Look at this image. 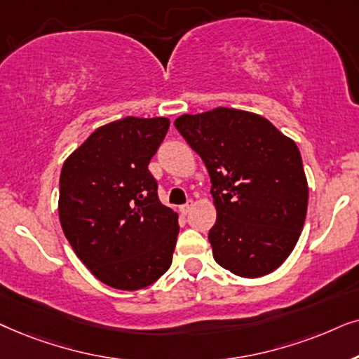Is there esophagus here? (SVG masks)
I'll return each instance as SVG.
<instances>
[{"label":"esophagus","instance_id":"34e87169","mask_svg":"<svg viewBox=\"0 0 359 359\" xmlns=\"http://www.w3.org/2000/svg\"><path fill=\"white\" fill-rule=\"evenodd\" d=\"M190 208H192V202H187L185 205H182V207H179V212L182 215H187L190 212Z\"/></svg>","mask_w":359,"mask_h":359}]
</instances>
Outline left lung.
I'll return each mask as SVG.
<instances>
[{
  "label": "left lung",
  "mask_w": 359,
  "mask_h": 359,
  "mask_svg": "<svg viewBox=\"0 0 359 359\" xmlns=\"http://www.w3.org/2000/svg\"><path fill=\"white\" fill-rule=\"evenodd\" d=\"M174 124L207 165L217 207L208 233L215 261L241 277L276 271L307 215L297 144L266 118L235 108L182 114Z\"/></svg>",
  "instance_id": "left-lung-1"
}]
</instances>
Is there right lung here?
Returning a JSON list of instances; mask_svg holds the SVG:
<instances>
[{
  "instance_id": "obj_1",
  "label": "right lung",
  "mask_w": 359,
  "mask_h": 359,
  "mask_svg": "<svg viewBox=\"0 0 359 359\" xmlns=\"http://www.w3.org/2000/svg\"><path fill=\"white\" fill-rule=\"evenodd\" d=\"M167 130V118H123L93 131L62 165V229L109 287L144 289L172 264L179 217L161 203L147 169Z\"/></svg>"
}]
</instances>
